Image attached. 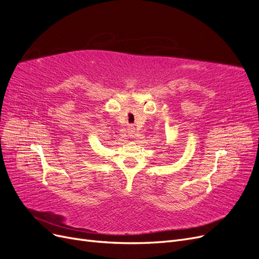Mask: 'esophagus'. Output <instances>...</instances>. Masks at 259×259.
<instances>
[{
  "label": "esophagus",
  "mask_w": 259,
  "mask_h": 259,
  "mask_svg": "<svg viewBox=\"0 0 259 259\" xmlns=\"http://www.w3.org/2000/svg\"><path fill=\"white\" fill-rule=\"evenodd\" d=\"M127 133H128L130 136H133V134L135 133V127L134 126H128L127 127Z\"/></svg>",
  "instance_id": "34e87169"
}]
</instances>
